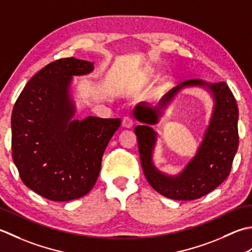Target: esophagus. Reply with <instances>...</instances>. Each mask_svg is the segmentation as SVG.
I'll list each match as a JSON object with an SVG mask.
<instances>
[{
  "label": "esophagus",
  "mask_w": 252,
  "mask_h": 252,
  "mask_svg": "<svg viewBox=\"0 0 252 252\" xmlns=\"http://www.w3.org/2000/svg\"><path fill=\"white\" fill-rule=\"evenodd\" d=\"M122 125H123V127H125V128H130V127H132V125H133L132 117L129 116V115H126V116L123 117Z\"/></svg>",
  "instance_id": "obj_1"
}]
</instances>
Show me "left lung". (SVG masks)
Listing matches in <instances>:
<instances>
[{"label": "left lung", "instance_id": "8db88e82", "mask_svg": "<svg viewBox=\"0 0 252 252\" xmlns=\"http://www.w3.org/2000/svg\"><path fill=\"white\" fill-rule=\"evenodd\" d=\"M205 86L215 99L212 121L206 131L197 155L184 171L176 177L161 173L153 165L152 152L156 133L150 127L158 121L163 108L184 86ZM133 117L141 126L135 127L141 166L148 183L162 196L174 200H194L212 191L227 178L238 149V107L226 83L209 84L200 79H189L179 84L162 97L158 107L139 103Z\"/></svg>", "mask_w": 252, "mask_h": 252}]
</instances>
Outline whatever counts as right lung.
Masks as SVG:
<instances>
[{
    "instance_id": "right-lung-1",
    "label": "right lung",
    "mask_w": 252,
    "mask_h": 252,
    "mask_svg": "<svg viewBox=\"0 0 252 252\" xmlns=\"http://www.w3.org/2000/svg\"><path fill=\"white\" fill-rule=\"evenodd\" d=\"M92 62L61 59L39 70L19 94L12 113V156L28 188L52 201L88 193L99 176L107 143L120 119L71 120L73 76L91 73Z\"/></svg>"
}]
</instances>
